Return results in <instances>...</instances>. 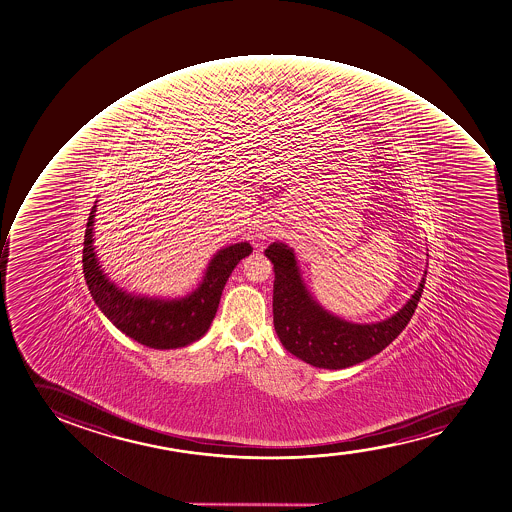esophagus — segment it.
Segmentation results:
<instances>
[{"label": "esophagus", "instance_id": "obj_1", "mask_svg": "<svg viewBox=\"0 0 512 512\" xmlns=\"http://www.w3.org/2000/svg\"><path fill=\"white\" fill-rule=\"evenodd\" d=\"M272 235H274V228H272V226H267V224H265V226L260 228L259 238H262V240H267V238Z\"/></svg>", "mask_w": 512, "mask_h": 512}]
</instances>
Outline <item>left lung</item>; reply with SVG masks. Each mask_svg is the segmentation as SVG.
Here are the masks:
<instances>
[{
	"label": "left lung",
	"mask_w": 512,
	"mask_h": 512,
	"mask_svg": "<svg viewBox=\"0 0 512 512\" xmlns=\"http://www.w3.org/2000/svg\"><path fill=\"white\" fill-rule=\"evenodd\" d=\"M274 265V327L291 354L315 368L344 369L376 356L407 327L424 291L425 277L407 305L385 322L356 325L316 305L299 277L293 250L284 243L265 248Z\"/></svg>",
	"instance_id": "1"
}]
</instances>
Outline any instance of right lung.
Returning <instances> with one entry per match:
<instances>
[{
  "label": "right lung",
  "mask_w": 512,
  "mask_h": 512,
  "mask_svg": "<svg viewBox=\"0 0 512 512\" xmlns=\"http://www.w3.org/2000/svg\"><path fill=\"white\" fill-rule=\"evenodd\" d=\"M88 216L83 242V274L98 308L127 337L151 349H177L206 334L218 311L224 284L240 260L252 253L250 243H236L216 253L206 277L189 298L178 301L138 298L126 294L104 276L93 252V218Z\"/></svg>",
  "instance_id": "add662e5"
}]
</instances>
